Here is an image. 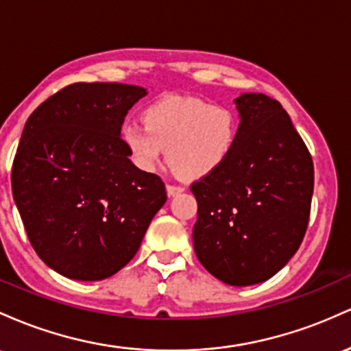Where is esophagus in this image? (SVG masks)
<instances>
[{
  "label": "esophagus",
  "mask_w": 351,
  "mask_h": 351,
  "mask_svg": "<svg viewBox=\"0 0 351 351\" xmlns=\"http://www.w3.org/2000/svg\"><path fill=\"white\" fill-rule=\"evenodd\" d=\"M165 191H167L169 197H174V195H179L180 192H184V187L182 186H174V184H169V186L165 187Z\"/></svg>",
  "instance_id": "esophagus-1"
}]
</instances>
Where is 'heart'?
Listing matches in <instances>:
<instances>
[{"instance_id": "heart-1", "label": "heart", "mask_w": 351, "mask_h": 351, "mask_svg": "<svg viewBox=\"0 0 351 351\" xmlns=\"http://www.w3.org/2000/svg\"><path fill=\"white\" fill-rule=\"evenodd\" d=\"M144 125L124 124L121 139L143 171L167 164L186 180L202 179L230 159L239 141L237 112L195 97L169 96L143 112Z\"/></svg>"}]
</instances>
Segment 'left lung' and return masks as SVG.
Returning <instances> with one entry per match:
<instances>
[{"label": "left lung", "mask_w": 351, "mask_h": 351, "mask_svg": "<svg viewBox=\"0 0 351 351\" xmlns=\"http://www.w3.org/2000/svg\"><path fill=\"white\" fill-rule=\"evenodd\" d=\"M234 154L192 184L199 262L227 285L269 280L300 247L313 194V162L278 101L243 93Z\"/></svg>", "instance_id": "left-lung-1"}]
</instances>
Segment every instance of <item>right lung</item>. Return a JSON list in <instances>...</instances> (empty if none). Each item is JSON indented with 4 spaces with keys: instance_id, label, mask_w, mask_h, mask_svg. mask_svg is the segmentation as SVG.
<instances>
[{
    "instance_id": "1",
    "label": "right lung",
    "mask_w": 351,
    "mask_h": 351,
    "mask_svg": "<svg viewBox=\"0 0 351 351\" xmlns=\"http://www.w3.org/2000/svg\"><path fill=\"white\" fill-rule=\"evenodd\" d=\"M147 90L76 82L27 117L11 187L27 239L62 277L96 282L128 265L167 200L159 176L137 169L121 139Z\"/></svg>"
}]
</instances>
